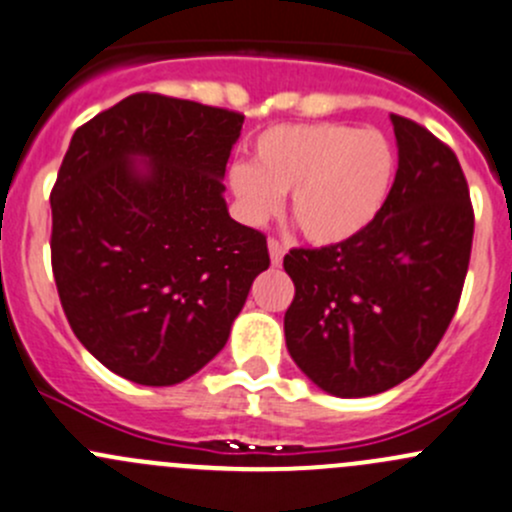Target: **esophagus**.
<instances>
[{
    "mask_svg": "<svg viewBox=\"0 0 512 512\" xmlns=\"http://www.w3.org/2000/svg\"><path fill=\"white\" fill-rule=\"evenodd\" d=\"M267 250H270V260H272V267H279L284 260V245L279 240H267Z\"/></svg>",
    "mask_w": 512,
    "mask_h": 512,
    "instance_id": "34e87169",
    "label": "esophagus"
}]
</instances>
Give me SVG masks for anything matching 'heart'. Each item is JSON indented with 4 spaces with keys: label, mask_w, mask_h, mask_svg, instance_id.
I'll list each match as a JSON object with an SVG mask.
<instances>
[{
    "label": "heart",
    "mask_w": 512,
    "mask_h": 512,
    "mask_svg": "<svg viewBox=\"0 0 512 512\" xmlns=\"http://www.w3.org/2000/svg\"><path fill=\"white\" fill-rule=\"evenodd\" d=\"M397 152L378 129L336 122L277 125L252 144V164L228 169V188L247 225H265L289 193V215L314 245L358 238L383 213Z\"/></svg>",
    "instance_id": "obj_1"
}]
</instances>
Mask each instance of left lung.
Instances as JSON below:
<instances>
[{"mask_svg":"<svg viewBox=\"0 0 512 512\" xmlns=\"http://www.w3.org/2000/svg\"><path fill=\"white\" fill-rule=\"evenodd\" d=\"M390 120L397 176L378 220L341 245L284 257L297 287L284 314L289 355L336 397L378 395L417 373L469 270L473 208L459 159L417 122Z\"/></svg>","mask_w":512,"mask_h":512,"instance_id":"left-lung-1","label":"left lung"}]
</instances>
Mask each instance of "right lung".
<instances>
[{"mask_svg":"<svg viewBox=\"0 0 512 512\" xmlns=\"http://www.w3.org/2000/svg\"><path fill=\"white\" fill-rule=\"evenodd\" d=\"M240 112L137 93L75 129L51 191V265L78 341L137 385L184 383L223 351L265 235L230 218Z\"/></svg>","mask_w":512,"mask_h":512,"instance_id":"obj_1","label":"right lung"}]
</instances>
